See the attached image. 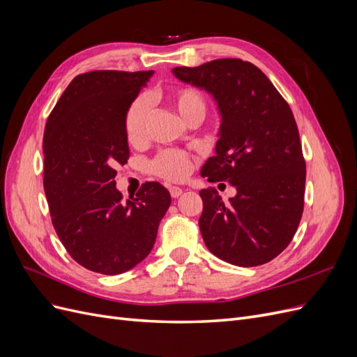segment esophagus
Segmentation results:
<instances>
[{"mask_svg":"<svg viewBox=\"0 0 357 357\" xmlns=\"http://www.w3.org/2000/svg\"><path fill=\"white\" fill-rule=\"evenodd\" d=\"M169 193H171L172 198H178L181 193H183V190L180 188H177V186H171L169 188Z\"/></svg>","mask_w":357,"mask_h":357,"instance_id":"34e87169","label":"esophagus"}]
</instances>
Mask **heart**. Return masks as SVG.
Listing matches in <instances>:
<instances>
[{
    "label": "heart",
    "mask_w": 357,
    "mask_h": 357,
    "mask_svg": "<svg viewBox=\"0 0 357 357\" xmlns=\"http://www.w3.org/2000/svg\"><path fill=\"white\" fill-rule=\"evenodd\" d=\"M172 110H174L186 123H199L205 113H207V102L204 95L192 86H177L169 89L162 96ZM147 126V105L146 101L138 98L126 110L123 119V129L128 142L137 146L142 144L146 138ZM190 158L183 150L169 149L160 152L150 164L156 176L169 180L178 181L188 176L190 169Z\"/></svg>",
    "instance_id": "b5f03b06"
}]
</instances>
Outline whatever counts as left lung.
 Here are the masks:
<instances>
[{"instance_id":"left-lung-1","label":"left lung","mask_w":357,"mask_h":357,"mask_svg":"<svg viewBox=\"0 0 357 357\" xmlns=\"http://www.w3.org/2000/svg\"><path fill=\"white\" fill-rule=\"evenodd\" d=\"M181 82L208 92L220 114L215 156L201 176L228 181L236 195L223 202L202 189L199 229L208 250L236 266L273 261L294 238L305 193V160L289 104L266 75L241 59L176 67Z\"/></svg>"}]
</instances>
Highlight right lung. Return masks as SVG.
<instances>
[{"mask_svg":"<svg viewBox=\"0 0 357 357\" xmlns=\"http://www.w3.org/2000/svg\"><path fill=\"white\" fill-rule=\"evenodd\" d=\"M152 75L79 74L47 119L43 185L53 228L74 261L93 273L122 274L146 259L171 204L156 181H146L123 202L114 181V167L129 158L126 110Z\"/></svg>","mask_w":357,"mask_h":357,"instance_id":"add662e5","label":"right lung"}]
</instances>
